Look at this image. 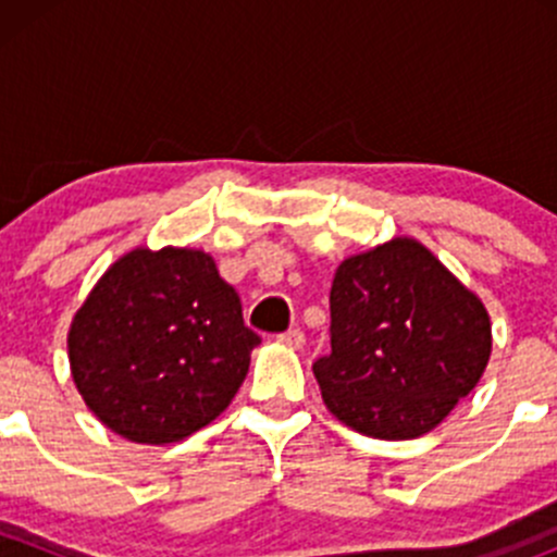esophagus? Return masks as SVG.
Returning a JSON list of instances; mask_svg holds the SVG:
<instances>
[{"mask_svg":"<svg viewBox=\"0 0 557 557\" xmlns=\"http://www.w3.org/2000/svg\"><path fill=\"white\" fill-rule=\"evenodd\" d=\"M277 339L283 342L285 347H290V350H301V347H305V331L290 329V331H285V334H280Z\"/></svg>","mask_w":557,"mask_h":557,"instance_id":"obj_1","label":"esophagus"}]
</instances>
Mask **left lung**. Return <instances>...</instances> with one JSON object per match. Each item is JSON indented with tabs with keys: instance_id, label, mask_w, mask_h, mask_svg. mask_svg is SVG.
<instances>
[{
	"instance_id": "8db88e82",
	"label": "left lung",
	"mask_w": 557,
	"mask_h": 557,
	"mask_svg": "<svg viewBox=\"0 0 557 557\" xmlns=\"http://www.w3.org/2000/svg\"><path fill=\"white\" fill-rule=\"evenodd\" d=\"M329 301L331 352L312 372L331 414L358 434H429L485 372V305L418 239L345 258Z\"/></svg>"
}]
</instances>
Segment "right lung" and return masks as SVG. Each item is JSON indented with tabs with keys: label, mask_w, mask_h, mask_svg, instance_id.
Returning <instances> with one entry per match:
<instances>
[{
	"label": "right lung",
	"mask_w": 557,
	"mask_h": 557,
	"mask_svg": "<svg viewBox=\"0 0 557 557\" xmlns=\"http://www.w3.org/2000/svg\"><path fill=\"white\" fill-rule=\"evenodd\" d=\"M258 342L207 252L137 247L94 285L66 345L72 380L107 429L170 445L232 404Z\"/></svg>",
	"instance_id": "right-lung-1"
}]
</instances>
